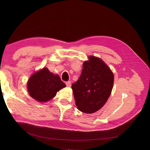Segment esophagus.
Listing matches in <instances>:
<instances>
[{
    "mask_svg": "<svg viewBox=\"0 0 150 150\" xmlns=\"http://www.w3.org/2000/svg\"><path fill=\"white\" fill-rule=\"evenodd\" d=\"M66 84L67 87H71V81H67V82H66Z\"/></svg>",
    "mask_w": 150,
    "mask_h": 150,
    "instance_id": "1",
    "label": "esophagus"
}]
</instances>
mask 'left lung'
<instances>
[{"label": "left lung", "instance_id": "1", "mask_svg": "<svg viewBox=\"0 0 150 150\" xmlns=\"http://www.w3.org/2000/svg\"><path fill=\"white\" fill-rule=\"evenodd\" d=\"M113 82L114 76L108 66L99 58L90 56L71 86L78 110L93 113L101 109L110 96Z\"/></svg>", "mask_w": 150, "mask_h": 150}]
</instances>
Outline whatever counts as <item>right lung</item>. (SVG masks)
Here are the masks:
<instances>
[{"label": "right lung", "instance_id": "obj_1", "mask_svg": "<svg viewBox=\"0 0 150 150\" xmlns=\"http://www.w3.org/2000/svg\"><path fill=\"white\" fill-rule=\"evenodd\" d=\"M65 87L59 76L53 74L46 67L31 76L28 83L30 96L39 102L50 100L58 91Z\"/></svg>", "mask_w": 150, "mask_h": 150}]
</instances>
